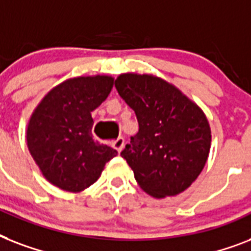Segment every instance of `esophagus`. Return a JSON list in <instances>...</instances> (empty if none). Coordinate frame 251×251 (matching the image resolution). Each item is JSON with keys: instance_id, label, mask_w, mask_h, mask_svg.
Returning a JSON list of instances; mask_svg holds the SVG:
<instances>
[{"instance_id": "1", "label": "esophagus", "mask_w": 251, "mask_h": 251, "mask_svg": "<svg viewBox=\"0 0 251 251\" xmlns=\"http://www.w3.org/2000/svg\"><path fill=\"white\" fill-rule=\"evenodd\" d=\"M124 146H125V138L124 137H118L117 139H114L112 142V147L114 150H117V152H121L122 149H124Z\"/></svg>"}]
</instances>
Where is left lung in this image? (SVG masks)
I'll use <instances>...</instances> for the list:
<instances>
[{
  "label": "left lung",
  "mask_w": 251,
  "mask_h": 251,
  "mask_svg": "<svg viewBox=\"0 0 251 251\" xmlns=\"http://www.w3.org/2000/svg\"><path fill=\"white\" fill-rule=\"evenodd\" d=\"M114 87L139 125L121 152L139 186L155 198L186 190L210 152L206 116L181 91L156 76L122 74Z\"/></svg>",
  "instance_id": "8db88e82"
}]
</instances>
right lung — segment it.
I'll list each match as a JSON object with an SVG mask.
<instances>
[{
  "instance_id": "1",
  "label": "right lung",
  "mask_w": 251,
  "mask_h": 251,
  "mask_svg": "<svg viewBox=\"0 0 251 251\" xmlns=\"http://www.w3.org/2000/svg\"><path fill=\"white\" fill-rule=\"evenodd\" d=\"M110 76H79L54 87L39 104L27 129L33 160L62 190H84L96 182L117 151L92 138L91 112L109 95Z\"/></svg>"
}]
</instances>
